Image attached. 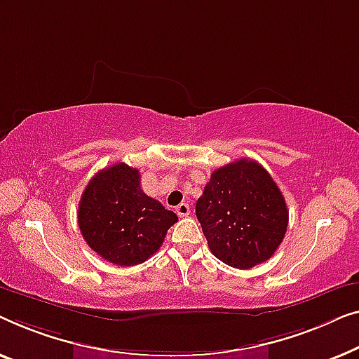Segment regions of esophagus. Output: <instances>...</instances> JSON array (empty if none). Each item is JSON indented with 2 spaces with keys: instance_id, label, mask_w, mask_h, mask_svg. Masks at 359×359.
Masks as SVG:
<instances>
[{
  "instance_id": "1",
  "label": "esophagus",
  "mask_w": 359,
  "mask_h": 359,
  "mask_svg": "<svg viewBox=\"0 0 359 359\" xmlns=\"http://www.w3.org/2000/svg\"><path fill=\"white\" fill-rule=\"evenodd\" d=\"M175 213H177L180 218H184V216H189L190 215V206L187 203H180L179 206H175Z\"/></svg>"
}]
</instances>
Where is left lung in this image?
Returning <instances> with one entry per match:
<instances>
[{
	"instance_id": "1",
	"label": "left lung",
	"mask_w": 359,
	"mask_h": 359,
	"mask_svg": "<svg viewBox=\"0 0 359 359\" xmlns=\"http://www.w3.org/2000/svg\"><path fill=\"white\" fill-rule=\"evenodd\" d=\"M195 213L216 259L242 270L269 260L287 228L278 185L259 163L244 158L211 174Z\"/></svg>"
}]
</instances>
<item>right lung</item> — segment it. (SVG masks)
I'll list each match as a JSON object with an SVG mask.
<instances>
[{"label": "right lung", "mask_w": 359, "mask_h": 359, "mask_svg": "<svg viewBox=\"0 0 359 359\" xmlns=\"http://www.w3.org/2000/svg\"><path fill=\"white\" fill-rule=\"evenodd\" d=\"M177 215L141 190L140 170L118 163L99 170L78 206L84 241L110 264H143L163 245Z\"/></svg>", "instance_id": "obj_1"}]
</instances>
